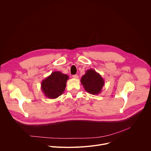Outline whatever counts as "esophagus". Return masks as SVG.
<instances>
[{"label": "esophagus", "mask_w": 151, "mask_h": 151, "mask_svg": "<svg viewBox=\"0 0 151 151\" xmlns=\"http://www.w3.org/2000/svg\"><path fill=\"white\" fill-rule=\"evenodd\" d=\"M73 77L74 78H75V79H77V78H78V76L77 75V74L73 75Z\"/></svg>", "instance_id": "1"}]
</instances>
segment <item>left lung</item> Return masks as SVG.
Returning <instances> with one entry per match:
<instances>
[{
  "instance_id": "1",
  "label": "left lung",
  "mask_w": 151,
  "mask_h": 151,
  "mask_svg": "<svg viewBox=\"0 0 151 151\" xmlns=\"http://www.w3.org/2000/svg\"><path fill=\"white\" fill-rule=\"evenodd\" d=\"M80 81L85 90L93 95L100 94L104 86V79L94 69L87 70L86 74L82 76Z\"/></svg>"
}]
</instances>
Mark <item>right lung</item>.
I'll return each mask as SVG.
<instances>
[{
    "mask_svg": "<svg viewBox=\"0 0 151 151\" xmlns=\"http://www.w3.org/2000/svg\"><path fill=\"white\" fill-rule=\"evenodd\" d=\"M69 77L60 71H54L42 81L41 90L45 96L51 99L61 96L66 87Z\"/></svg>",
    "mask_w": 151,
    "mask_h": 151,
    "instance_id": "1",
    "label": "right lung"
}]
</instances>
